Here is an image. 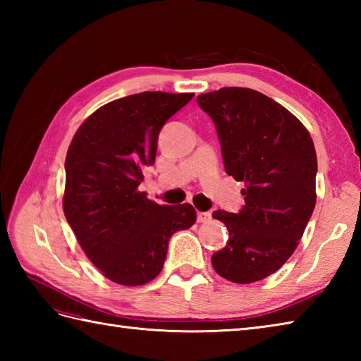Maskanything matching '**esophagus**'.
Here are the masks:
<instances>
[{"instance_id":"34e87169","label":"esophagus","mask_w":361,"mask_h":361,"mask_svg":"<svg viewBox=\"0 0 361 361\" xmlns=\"http://www.w3.org/2000/svg\"><path fill=\"white\" fill-rule=\"evenodd\" d=\"M209 220H211V212H202V211L197 212L198 224H206V221H209Z\"/></svg>"}]
</instances>
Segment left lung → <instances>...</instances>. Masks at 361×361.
Listing matches in <instances>:
<instances>
[{"label":"left lung","mask_w":361,"mask_h":361,"mask_svg":"<svg viewBox=\"0 0 361 361\" xmlns=\"http://www.w3.org/2000/svg\"><path fill=\"white\" fill-rule=\"evenodd\" d=\"M197 102L216 124L226 173L245 185L239 214H212L229 231L212 267L235 283L262 281L293 255L315 209V145L295 114L256 90L226 87Z\"/></svg>","instance_id":"1"}]
</instances>
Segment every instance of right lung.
<instances>
[{"label": "right lung", "mask_w": 361, "mask_h": 361, "mask_svg": "<svg viewBox=\"0 0 361 361\" xmlns=\"http://www.w3.org/2000/svg\"><path fill=\"white\" fill-rule=\"evenodd\" d=\"M194 93L144 91L102 105L68 147L63 212L91 264L106 279L136 287L163 270L167 243L195 224L192 204L159 206L141 192L158 133Z\"/></svg>", "instance_id": "add662e5"}]
</instances>
